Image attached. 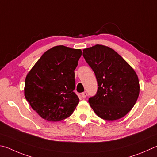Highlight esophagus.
<instances>
[{"label":"esophagus","mask_w":157,"mask_h":157,"mask_svg":"<svg viewBox=\"0 0 157 157\" xmlns=\"http://www.w3.org/2000/svg\"><path fill=\"white\" fill-rule=\"evenodd\" d=\"M81 95H82V97L83 98H86V97H87V92H83L81 94Z\"/></svg>","instance_id":"34e87169"}]
</instances>
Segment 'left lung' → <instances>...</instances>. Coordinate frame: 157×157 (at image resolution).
I'll use <instances>...</instances> for the list:
<instances>
[{
    "instance_id": "8db88e82",
    "label": "left lung",
    "mask_w": 157,
    "mask_h": 157,
    "mask_svg": "<svg viewBox=\"0 0 157 157\" xmlns=\"http://www.w3.org/2000/svg\"><path fill=\"white\" fill-rule=\"evenodd\" d=\"M83 56L97 80V94L88 100L97 116L107 121L125 116L137 101L139 82L132 67L108 47L96 45L83 49Z\"/></svg>"
}]
</instances>
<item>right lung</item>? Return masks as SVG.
Listing matches in <instances>:
<instances>
[{
	"label": "right lung",
	"mask_w": 157,
	"mask_h": 157,
	"mask_svg": "<svg viewBox=\"0 0 157 157\" xmlns=\"http://www.w3.org/2000/svg\"><path fill=\"white\" fill-rule=\"evenodd\" d=\"M81 49L63 45L46 51L27 74L25 97L43 119L59 121L73 113L79 102L75 89L74 70Z\"/></svg>",
	"instance_id": "1"
}]
</instances>
